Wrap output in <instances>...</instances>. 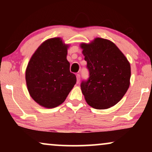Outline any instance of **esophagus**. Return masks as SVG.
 <instances>
[{"mask_svg":"<svg viewBox=\"0 0 152 152\" xmlns=\"http://www.w3.org/2000/svg\"><path fill=\"white\" fill-rule=\"evenodd\" d=\"M76 77H77V83L79 84L80 81V74H77L76 75Z\"/></svg>","mask_w":152,"mask_h":152,"instance_id":"esophagus-1","label":"esophagus"}]
</instances>
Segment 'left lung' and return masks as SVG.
Here are the masks:
<instances>
[{
	"instance_id": "1",
	"label": "left lung",
	"mask_w": 152,
	"mask_h": 152,
	"mask_svg": "<svg viewBox=\"0 0 152 152\" xmlns=\"http://www.w3.org/2000/svg\"><path fill=\"white\" fill-rule=\"evenodd\" d=\"M89 77L81 83L87 104L96 109H107L115 105L127 91L130 84L131 66L115 43L96 38L90 43L80 45Z\"/></svg>"
}]
</instances>
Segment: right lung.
Here are the masks:
<instances>
[{
  "label": "right lung",
  "mask_w": 152,
  "mask_h": 152,
  "mask_svg": "<svg viewBox=\"0 0 152 152\" xmlns=\"http://www.w3.org/2000/svg\"><path fill=\"white\" fill-rule=\"evenodd\" d=\"M68 48L61 38L49 39L30 58L26 70L27 87L41 107L52 109L61 104L76 84L66 59Z\"/></svg>",
  "instance_id": "1"
}]
</instances>
